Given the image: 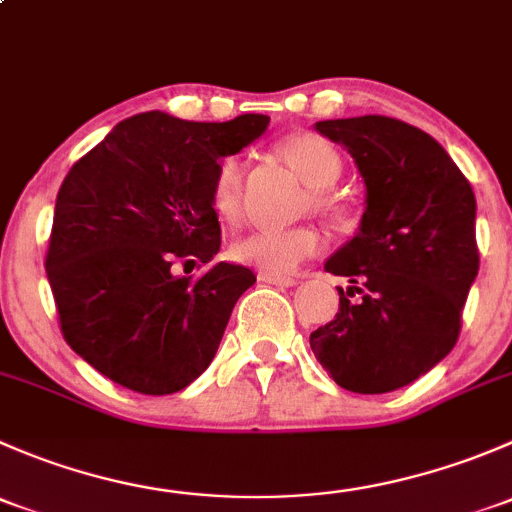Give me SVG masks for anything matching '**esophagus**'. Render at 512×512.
Returning <instances> with one entry per match:
<instances>
[{
  "label": "esophagus",
  "mask_w": 512,
  "mask_h": 512,
  "mask_svg": "<svg viewBox=\"0 0 512 512\" xmlns=\"http://www.w3.org/2000/svg\"><path fill=\"white\" fill-rule=\"evenodd\" d=\"M260 280L267 282V285H277V287H292L297 285V280L289 275H275V272H260Z\"/></svg>",
  "instance_id": "1"
}]
</instances>
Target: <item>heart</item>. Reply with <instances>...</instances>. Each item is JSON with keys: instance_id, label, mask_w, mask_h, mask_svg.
I'll use <instances>...</instances> for the list:
<instances>
[{"instance_id": "obj_1", "label": "heart", "mask_w": 512, "mask_h": 512, "mask_svg": "<svg viewBox=\"0 0 512 512\" xmlns=\"http://www.w3.org/2000/svg\"><path fill=\"white\" fill-rule=\"evenodd\" d=\"M280 153L304 183L319 190L314 195L319 208H334V198L324 190L332 188L344 170L337 148L317 133H297L282 143ZM210 200L223 218H237L242 205V163L237 156H227L215 165ZM319 247L322 237L312 227H255L232 245V255L242 265L285 275L317 255Z\"/></svg>"}]
</instances>
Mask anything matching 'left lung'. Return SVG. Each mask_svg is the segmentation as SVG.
I'll return each mask as SVG.
<instances>
[{"label":"left lung","instance_id":"obj_1","mask_svg":"<svg viewBox=\"0 0 512 512\" xmlns=\"http://www.w3.org/2000/svg\"><path fill=\"white\" fill-rule=\"evenodd\" d=\"M354 158L366 185L359 232L324 270L347 277L339 312L309 337L354 394H386L431 371L458 342L478 275L476 195L421 128L389 116L314 123Z\"/></svg>","mask_w":512,"mask_h":512}]
</instances>
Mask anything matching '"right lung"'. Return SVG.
<instances>
[{"label":"right lung","mask_w":512,"mask_h":512,"mask_svg":"<svg viewBox=\"0 0 512 512\" xmlns=\"http://www.w3.org/2000/svg\"><path fill=\"white\" fill-rule=\"evenodd\" d=\"M267 123L262 113L225 123L138 113L61 183L46 252L61 334L116 384L175 394L213 361L255 275L218 262L193 280L175 275V262L210 265L220 252L215 165L260 138Z\"/></svg>","instance_id":"obj_1"}]
</instances>
